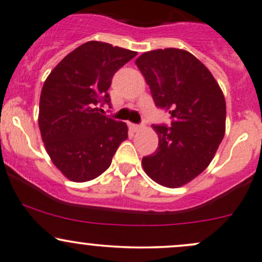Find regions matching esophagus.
I'll return each instance as SVG.
<instances>
[{
  "label": "esophagus",
  "instance_id": "34e87169",
  "mask_svg": "<svg viewBox=\"0 0 262 262\" xmlns=\"http://www.w3.org/2000/svg\"><path fill=\"white\" fill-rule=\"evenodd\" d=\"M142 128V126L138 125V124H133V123H129V129H130L132 132H137L139 130V129Z\"/></svg>",
  "mask_w": 262,
  "mask_h": 262
}]
</instances>
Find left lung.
I'll return each mask as SVG.
<instances>
[{
  "label": "left lung",
  "mask_w": 262,
  "mask_h": 262,
  "mask_svg": "<svg viewBox=\"0 0 262 262\" xmlns=\"http://www.w3.org/2000/svg\"><path fill=\"white\" fill-rule=\"evenodd\" d=\"M136 64L156 105L172 117V126L152 125L158 148L142 159L143 169L161 186H184L208 167L224 139V93L211 71L186 50L148 51Z\"/></svg>",
  "instance_id": "8db88e82"
}]
</instances>
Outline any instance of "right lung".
I'll return each mask as SVG.
<instances>
[{"label": "right lung", "instance_id": "add662e5", "mask_svg": "<svg viewBox=\"0 0 262 262\" xmlns=\"http://www.w3.org/2000/svg\"><path fill=\"white\" fill-rule=\"evenodd\" d=\"M136 55L89 41L66 55L43 82L38 128L52 163L68 180L86 182L100 176L128 138L126 124L101 115L98 105H110L113 75Z\"/></svg>", "mask_w": 262, "mask_h": 262}]
</instances>
